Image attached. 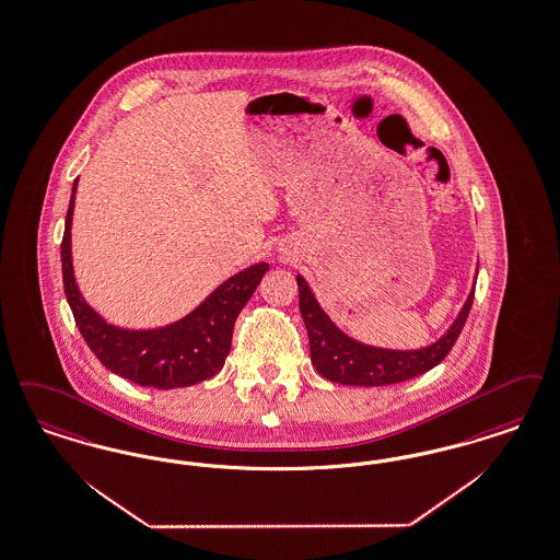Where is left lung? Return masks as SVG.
I'll use <instances>...</instances> for the list:
<instances>
[{"label": "left lung", "instance_id": "obj_1", "mask_svg": "<svg viewBox=\"0 0 560 560\" xmlns=\"http://www.w3.org/2000/svg\"><path fill=\"white\" fill-rule=\"evenodd\" d=\"M295 281L300 288V313L311 339V360L316 373L341 385L377 387L419 377L446 359L447 352L452 350L454 341L467 323L475 295L477 270L467 302L463 304L460 313L456 314L454 323L447 327L446 334L431 341L429 346L415 350L381 348L348 336L320 308L308 281L302 275H298Z\"/></svg>", "mask_w": 560, "mask_h": 560}]
</instances>
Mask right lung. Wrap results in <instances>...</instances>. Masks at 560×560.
Listing matches in <instances>:
<instances>
[{
    "instance_id": "right-lung-1",
    "label": "right lung",
    "mask_w": 560,
    "mask_h": 560,
    "mask_svg": "<svg viewBox=\"0 0 560 560\" xmlns=\"http://www.w3.org/2000/svg\"><path fill=\"white\" fill-rule=\"evenodd\" d=\"M77 183L68 203L62 240V279L68 306L91 352L116 375L143 387L175 389L210 380L223 369L231 352L237 314L269 270L267 262L235 272L200 306L179 320L156 329H125L108 323L85 302L72 267V212Z\"/></svg>"
}]
</instances>
